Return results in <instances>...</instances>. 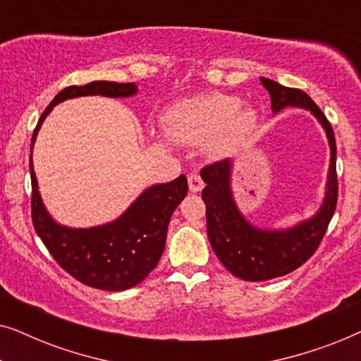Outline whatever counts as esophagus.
<instances>
[{"label": "esophagus", "instance_id": "34e87169", "mask_svg": "<svg viewBox=\"0 0 361 361\" xmlns=\"http://www.w3.org/2000/svg\"><path fill=\"white\" fill-rule=\"evenodd\" d=\"M187 180H189L190 192H200L204 189V180H202V177L197 174V172H190L189 177H187Z\"/></svg>", "mask_w": 361, "mask_h": 361}]
</instances>
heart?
Listing matches in <instances>:
<instances>
[{"label": "heart", "mask_w": 361, "mask_h": 361, "mask_svg": "<svg viewBox=\"0 0 361 361\" xmlns=\"http://www.w3.org/2000/svg\"><path fill=\"white\" fill-rule=\"evenodd\" d=\"M256 113L235 95L210 92L179 103L167 115V133L182 142L214 140L216 151H228L255 130Z\"/></svg>", "instance_id": "obj_1"}]
</instances>
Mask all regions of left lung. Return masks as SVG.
Here are the masks:
<instances>
[{
    "instance_id": "8db88e82",
    "label": "left lung",
    "mask_w": 361,
    "mask_h": 361,
    "mask_svg": "<svg viewBox=\"0 0 361 361\" xmlns=\"http://www.w3.org/2000/svg\"><path fill=\"white\" fill-rule=\"evenodd\" d=\"M261 83L271 97V108L278 113L286 106H300L310 110L322 123L330 142V171L327 194L319 214L294 228L284 231L258 230L245 220L236 209L230 190L231 161L221 159L202 167L200 176L207 187L202 199L207 207V235L221 264L236 278L245 281H268L293 273L302 266L322 241L332 220L338 199L337 146L334 130L322 110L312 98L299 88L279 85L278 82L261 77Z\"/></svg>"
}]
</instances>
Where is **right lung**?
Wrapping results in <instances>:
<instances>
[{"instance_id": "1", "label": "right lung", "mask_w": 361, "mask_h": 361, "mask_svg": "<svg viewBox=\"0 0 361 361\" xmlns=\"http://www.w3.org/2000/svg\"><path fill=\"white\" fill-rule=\"evenodd\" d=\"M136 92L135 83L105 80L63 88L39 118L31 140L29 169L32 185L31 216L34 228L63 271L80 283L102 290L135 288L156 268L164 251L172 212L189 190L185 176H179L167 184L149 187L113 224L95 228H67L57 225L44 209L32 169V146L42 121L57 103L83 95L131 97Z\"/></svg>"}]
</instances>
